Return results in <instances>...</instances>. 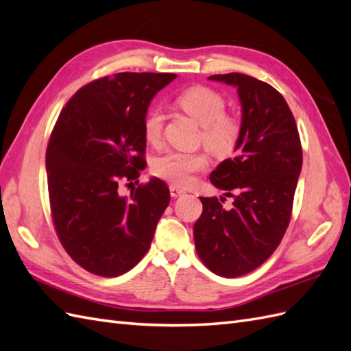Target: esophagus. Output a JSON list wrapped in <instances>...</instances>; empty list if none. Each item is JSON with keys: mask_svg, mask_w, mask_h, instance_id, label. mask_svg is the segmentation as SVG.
I'll use <instances>...</instances> for the list:
<instances>
[{"mask_svg": "<svg viewBox=\"0 0 351 351\" xmlns=\"http://www.w3.org/2000/svg\"><path fill=\"white\" fill-rule=\"evenodd\" d=\"M169 193H171L173 197H178V196L184 195V190L178 189V187H176V186H169Z\"/></svg>", "mask_w": 351, "mask_h": 351, "instance_id": "34e87169", "label": "esophagus"}]
</instances>
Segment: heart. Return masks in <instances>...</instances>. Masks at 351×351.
<instances>
[{
	"label": "heart",
	"instance_id": "b5f03b06",
	"mask_svg": "<svg viewBox=\"0 0 351 351\" xmlns=\"http://www.w3.org/2000/svg\"><path fill=\"white\" fill-rule=\"evenodd\" d=\"M177 104L202 125V141L210 151L228 154L236 146L241 123L234 115L224 112L226 102L221 95L205 86L190 88L178 95ZM164 127V111L152 107L143 119V134L149 143L161 141ZM209 165L204 152L169 151L158 156L152 171L159 178L176 187H189L195 182V176Z\"/></svg>",
	"mask_w": 351,
	"mask_h": 351
}]
</instances>
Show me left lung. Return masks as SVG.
Segmentation results:
<instances>
[{
	"instance_id": "obj_1",
	"label": "left lung",
	"mask_w": 351,
	"mask_h": 351,
	"mask_svg": "<svg viewBox=\"0 0 351 351\" xmlns=\"http://www.w3.org/2000/svg\"><path fill=\"white\" fill-rule=\"evenodd\" d=\"M209 80L237 88L241 133L236 156L209 176L212 184L234 197L232 208L226 210L218 197H200L195 246L206 268L236 278L261 267L281 243L303 154L293 112L277 89L241 73L214 74Z\"/></svg>"
}]
</instances>
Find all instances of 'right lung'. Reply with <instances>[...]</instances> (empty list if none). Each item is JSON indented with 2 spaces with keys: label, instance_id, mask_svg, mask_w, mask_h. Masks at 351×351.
<instances>
[{
  "label": "right lung",
  "instance_id": "1",
  "mask_svg": "<svg viewBox=\"0 0 351 351\" xmlns=\"http://www.w3.org/2000/svg\"><path fill=\"white\" fill-rule=\"evenodd\" d=\"M176 77L105 76L79 89L58 115L47 147L51 215L62 247L90 274L119 277L151 247L169 204L167 184L152 177L130 196H121L119 186L139 178L146 165L143 119Z\"/></svg>",
  "mask_w": 351,
  "mask_h": 351
}]
</instances>
